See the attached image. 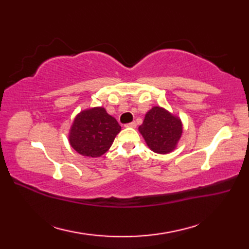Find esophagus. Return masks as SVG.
Masks as SVG:
<instances>
[{
    "label": "esophagus",
    "mask_w": 249,
    "mask_h": 249,
    "mask_svg": "<svg viewBox=\"0 0 249 249\" xmlns=\"http://www.w3.org/2000/svg\"><path fill=\"white\" fill-rule=\"evenodd\" d=\"M137 126V123L134 121V122H130V123L128 124H125V127H136Z\"/></svg>",
    "instance_id": "1"
}]
</instances>
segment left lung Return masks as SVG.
<instances>
[{
    "instance_id": "1",
    "label": "left lung",
    "mask_w": 249,
    "mask_h": 249,
    "mask_svg": "<svg viewBox=\"0 0 249 249\" xmlns=\"http://www.w3.org/2000/svg\"><path fill=\"white\" fill-rule=\"evenodd\" d=\"M139 131L152 151L166 154L176 147L183 128L179 119L165 109L154 107L145 114Z\"/></svg>"
}]
</instances>
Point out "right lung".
<instances>
[{"mask_svg": "<svg viewBox=\"0 0 249 249\" xmlns=\"http://www.w3.org/2000/svg\"><path fill=\"white\" fill-rule=\"evenodd\" d=\"M121 126L104 108H92L79 114L70 134L71 145L83 156L99 157L109 150Z\"/></svg>", "mask_w": 249, "mask_h": 249, "instance_id": "1", "label": "right lung"}]
</instances>
